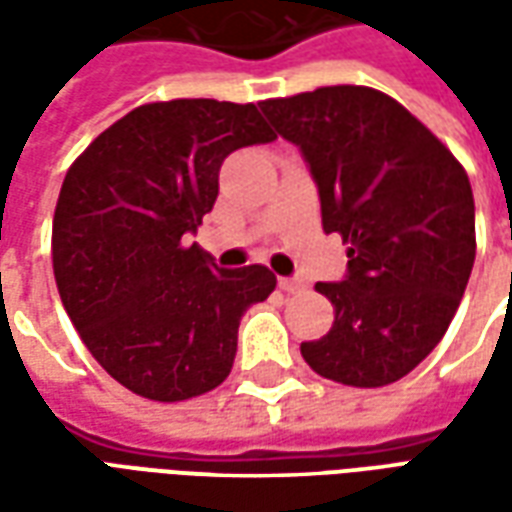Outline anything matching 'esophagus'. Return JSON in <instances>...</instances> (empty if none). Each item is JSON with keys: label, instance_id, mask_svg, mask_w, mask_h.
Masks as SVG:
<instances>
[{"label": "esophagus", "instance_id": "esophagus-1", "mask_svg": "<svg viewBox=\"0 0 512 512\" xmlns=\"http://www.w3.org/2000/svg\"><path fill=\"white\" fill-rule=\"evenodd\" d=\"M304 288V282L296 277H282L279 279V290H285V293H299Z\"/></svg>", "mask_w": 512, "mask_h": 512}]
</instances>
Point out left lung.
Wrapping results in <instances>:
<instances>
[{
    "label": "left lung",
    "instance_id": "left-lung-1",
    "mask_svg": "<svg viewBox=\"0 0 512 512\" xmlns=\"http://www.w3.org/2000/svg\"><path fill=\"white\" fill-rule=\"evenodd\" d=\"M299 145L326 233L348 244L343 282H318L334 323L304 362L345 386H386L439 345L474 266V197L461 161L373 87L337 84L260 101Z\"/></svg>",
    "mask_w": 512,
    "mask_h": 512
}]
</instances>
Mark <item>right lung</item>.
<instances>
[{"instance_id": "right-lung-1", "label": "right lung", "mask_w": 512, "mask_h": 512, "mask_svg": "<svg viewBox=\"0 0 512 512\" xmlns=\"http://www.w3.org/2000/svg\"><path fill=\"white\" fill-rule=\"evenodd\" d=\"M277 139L255 104L178 98L136 106L76 158L51 260L62 307L117 384L178 403L230 376L238 323L266 301V266L219 268L189 244L233 150Z\"/></svg>"}]
</instances>
